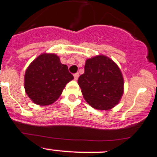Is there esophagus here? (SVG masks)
<instances>
[{
    "instance_id": "obj_1",
    "label": "esophagus",
    "mask_w": 157,
    "mask_h": 157,
    "mask_svg": "<svg viewBox=\"0 0 157 157\" xmlns=\"http://www.w3.org/2000/svg\"><path fill=\"white\" fill-rule=\"evenodd\" d=\"M78 76H79V74H78V73H75V74H74L75 80H78Z\"/></svg>"
}]
</instances>
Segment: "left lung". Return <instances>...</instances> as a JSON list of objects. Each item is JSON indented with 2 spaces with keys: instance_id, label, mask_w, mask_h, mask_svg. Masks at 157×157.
<instances>
[{
  "instance_id": "1",
  "label": "left lung",
  "mask_w": 157,
  "mask_h": 157,
  "mask_svg": "<svg viewBox=\"0 0 157 157\" xmlns=\"http://www.w3.org/2000/svg\"><path fill=\"white\" fill-rule=\"evenodd\" d=\"M78 83L86 101L100 110H110L124 93V78L117 64L110 57L97 55L87 59L84 74Z\"/></svg>"
}]
</instances>
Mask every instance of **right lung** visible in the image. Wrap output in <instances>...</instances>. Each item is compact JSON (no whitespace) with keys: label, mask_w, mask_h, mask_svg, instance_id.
<instances>
[{"label":"right lung","mask_w":157,"mask_h":157,"mask_svg":"<svg viewBox=\"0 0 157 157\" xmlns=\"http://www.w3.org/2000/svg\"><path fill=\"white\" fill-rule=\"evenodd\" d=\"M74 78L66 64L55 54H40L27 67L24 78L26 94L36 104L50 105L62 93L66 84Z\"/></svg>","instance_id":"obj_1"}]
</instances>
